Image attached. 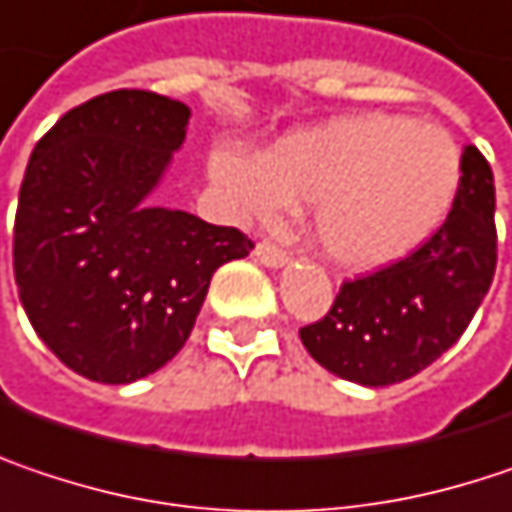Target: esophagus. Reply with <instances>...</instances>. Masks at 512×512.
Returning a JSON list of instances; mask_svg holds the SVG:
<instances>
[{
	"label": "esophagus",
	"instance_id": "1",
	"mask_svg": "<svg viewBox=\"0 0 512 512\" xmlns=\"http://www.w3.org/2000/svg\"><path fill=\"white\" fill-rule=\"evenodd\" d=\"M255 257L263 263V266H272V269H278V266H284V263H287V252H284V249H278V246H275V243H269V240L257 243Z\"/></svg>",
	"mask_w": 512,
	"mask_h": 512
}]
</instances>
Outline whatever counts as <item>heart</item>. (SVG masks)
Segmentation results:
<instances>
[{
  "instance_id": "heart-1",
  "label": "heart",
  "mask_w": 512,
  "mask_h": 512,
  "mask_svg": "<svg viewBox=\"0 0 512 512\" xmlns=\"http://www.w3.org/2000/svg\"><path fill=\"white\" fill-rule=\"evenodd\" d=\"M208 172L246 219L275 222L310 202L322 255L375 272L419 252L448 219L460 190V146L437 125L360 111L272 140L260 158L219 146Z\"/></svg>"
}]
</instances>
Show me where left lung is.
<instances>
[{"mask_svg":"<svg viewBox=\"0 0 512 512\" xmlns=\"http://www.w3.org/2000/svg\"><path fill=\"white\" fill-rule=\"evenodd\" d=\"M454 208L410 257L346 281L331 310L299 331L328 372L390 387L413 378L469 328L495 275V181L487 158L463 149Z\"/></svg>","mask_w":512,"mask_h":512,"instance_id":"1","label":"left lung"}]
</instances>
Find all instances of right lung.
<instances>
[{
    "instance_id": "obj_1",
    "label": "right lung",
    "mask_w": 512,
    "mask_h": 512,
    "mask_svg": "<svg viewBox=\"0 0 512 512\" xmlns=\"http://www.w3.org/2000/svg\"><path fill=\"white\" fill-rule=\"evenodd\" d=\"M190 108L111 90L67 111L34 146L14 222V278L37 337L72 372L131 384L184 349L213 272L255 243L155 187Z\"/></svg>"
}]
</instances>
